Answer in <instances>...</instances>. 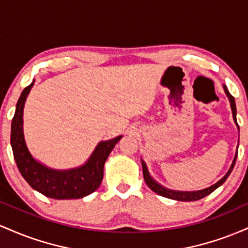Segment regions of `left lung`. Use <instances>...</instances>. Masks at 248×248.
<instances>
[{"label": "left lung", "mask_w": 248, "mask_h": 248, "mask_svg": "<svg viewBox=\"0 0 248 248\" xmlns=\"http://www.w3.org/2000/svg\"><path fill=\"white\" fill-rule=\"evenodd\" d=\"M224 91L225 93H226V95L229 96V100L231 102V108H232V114H233V119H234V122L237 124V108H235V101H234V98L231 95V93L229 92V90H227V87L224 85ZM238 126V124H237ZM239 128V126H238ZM237 156H238V148H237V153H235V156H234V160L232 162V166L230 168V170L227 171L226 175L224 176L223 178L220 179V181L217 182L216 184H213L212 186L210 187H206V189L204 190H199V191H193V192H184V191H173V190H169V189H166L164 186H160V184L157 183V182H155L154 179L152 178V176L149 175V172H148V169H147V166L146 163H144L143 161L142 162V171H143V178H144V182L147 183V186L150 187V189L153 190L154 192L158 193V195L163 196V197H167V198H170V199H175V201H181V202H192V201H198V199H202L204 198L205 196L210 195V193L215 191L216 189H217L218 186H220L221 184L224 183L225 181H226V178L229 177L230 173L233 170V168H234V164H235V161H237Z\"/></svg>", "instance_id": "8db88e82"}]
</instances>
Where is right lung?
I'll return each instance as SVG.
<instances>
[{
    "label": "right lung",
    "instance_id": "obj_1",
    "mask_svg": "<svg viewBox=\"0 0 248 248\" xmlns=\"http://www.w3.org/2000/svg\"><path fill=\"white\" fill-rule=\"evenodd\" d=\"M33 81L22 92L11 121L10 143L17 168L29 186L46 197L55 199L85 197L100 186L105 162L122 136L100 142L87 163L77 169L59 171L38 163L28 150L23 135V108Z\"/></svg>",
    "mask_w": 248,
    "mask_h": 248
}]
</instances>
